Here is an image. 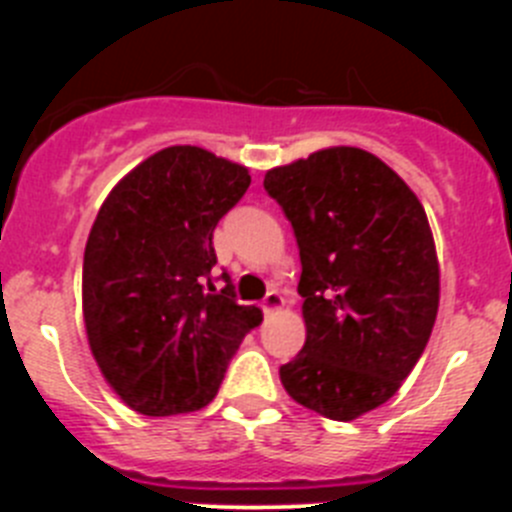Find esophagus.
<instances>
[{"mask_svg": "<svg viewBox=\"0 0 512 512\" xmlns=\"http://www.w3.org/2000/svg\"><path fill=\"white\" fill-rule=\"evenodd\" d=\"M261 307H264L266 315H271V312H279L284 307V297L279 295L277 289H274V292H269V295L264 297V305Z\"/></svg>", "mask_w": 512, "mask_h": 512, "instance_id": "1", "label": "esophagus"}]
</instances>
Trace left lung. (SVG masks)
Segmentation results:
<instances>
[{
	"mask_svg": "<svg viewBox=\"0 0 512 512\" xmlns=\"http://www.w3.org/2000/svg\"><path fill=\"white\" fill-rule=\"evenodd\" d=\"M300 246L305 346L279 369L302 408L356 420L402 387L441 297L433 230L413 189L364 148H320L266 171Z\"/></svg>",
	"mask_w": 512,
	"mask_h": 512,
	"instance_id": "8db88e82",
	"label": "left lung"
}]
</instances>
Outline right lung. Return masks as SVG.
I'll return each mask as SVG.
<instances>
[{
  "label": "right lung",
  "mask_w": 512,
  "mask_h": 512,
  "mask_svg": "<svg viewBox=\"0 0 512 512\" xmlns=\"http://www.w3.org/2000/svg\"><path fill=\"white\" fill-rule=\"evenodd\" d=\"M251 184L246 166L169 146L122 176L89 230L81 310L104 382L140 415L205 408L230 356L261 325L228 274L217 292L212 230Z\"/></svg>",
  "instance_id": "right-lung-1"
}]
</instances>
